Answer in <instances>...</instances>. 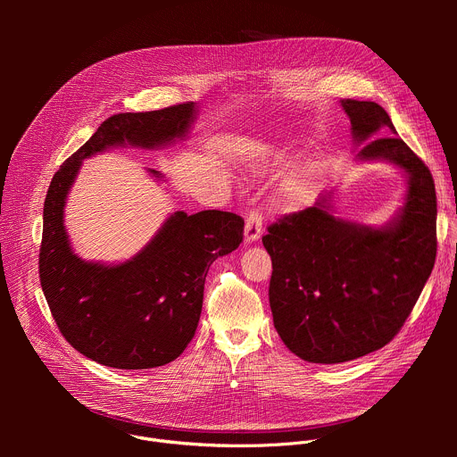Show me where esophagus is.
Returning a JSON list of instances; mask_svg holds the SVG:
<instances>
[{"label": "esophagus", "instance_id": "obj_1", "mask_svg": "<svg viewBox=\"0 0 457 457\" xmlns=\"http://www.w3.org/2000/svg\"><path fill=\"white\" fill-rule=\"evenodd\" d=\"M262 231V215L258 210H249L245 215V242H254Z\"/></svg>", "mask_w": 457, "mask_h": 457}]
</instances>
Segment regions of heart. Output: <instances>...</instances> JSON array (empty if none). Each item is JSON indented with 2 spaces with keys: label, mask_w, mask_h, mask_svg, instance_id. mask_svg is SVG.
I'll list each match as a JSON object with an SVG mask.
<instances>
[{
  "label": "heart",
  "mask_w": 457,
  "mask_h": 457,
  "mask_svg": "<svg viewBox=\"0 0 457 457\" xmlns=\"http://www.w3.org/2000/svg\"><path fill=\"white\" fill-rule=\"evenodd\" d=\"M320 175V166L314 162H309L296 170L293 177L284 184V187L278 193V204L286 210L298 208L305 203V199L311 195L314 182Z\"/></svg>",
  "instance_id": "1"
}]
</instances>
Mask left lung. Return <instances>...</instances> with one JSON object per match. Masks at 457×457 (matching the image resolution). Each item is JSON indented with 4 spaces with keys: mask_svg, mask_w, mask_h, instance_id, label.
<instances>
[{
    "mask_svg": "<svg viewBox=\"0 0 457 457\" xmlns=\"http://www.w3.org/2000/svg\"><path fill=\"white\" fill-rule=\"evenodd\" d=\"M342 106L354 141L365 143L358 157L403 168L409 191L396 220L379 229L337 219L321 203L268 226L262 242L273 260L275 329L289 351L312 363L356 360L393 340L414 309L437 251L430 170L396 137L379 104L344 99ZM379 129L386 137L375 140Z\"/></svg>",
    "mask_w": 457,
    "mask_h": 457,
    "instance_id": "left-lung-1",
    "label": "left lung"
}]
</instances>
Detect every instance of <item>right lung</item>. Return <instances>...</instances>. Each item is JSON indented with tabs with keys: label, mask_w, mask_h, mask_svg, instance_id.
<instances>
[{
	"label": "right lung",
	"mask_w": 457,
	"mask_h": 457,
	"mask_svg": "<svg viewBox=\"0 0 457 457\" xmlns=\"http://www.w3.org/2000/svg\"><path fill=\"white\" fill-rule=\"evenodd\" d=\"M195 103L108 117L55 171L43 208L39 280L61 335L83 356L115 369L173 361L197 331L204 282L219 256L238 247L244 219L219 210L173 213L155 238L119 266L85 262L62 226L67 193L81 161L129 143L155 148L182 137ZM154 175H161L152 170Z\"/></svg>",
	"instance_id": "1"
}]
</instances>
